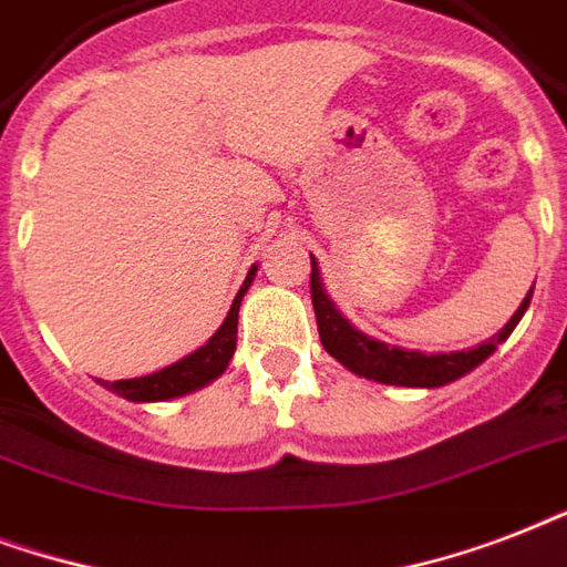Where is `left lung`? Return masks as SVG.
Instances as JSON below:
<instances>
[{"label": "left lung", "mask_w": 567, "mask_h": 567, "mask_svg": "<svg viewBox=\"0 0 567 567\" xmlns=\"http://www.w3.org/2000/svg\"><path fill=\"white\" fill-rule=\"evenodd\" d=\"M533 291L524 297L518 311L512 315L506 327L483 341L480 347L471 350H458V353H417V350H400V347H388L382 341H373L364 332L353 329L347 323V318L332 306V300L323 291L318 274V261L311 258V306H315V318H318L320 344L327 347V353L332 359L350 368L353 373L364 379H377L385 385H405V388H439L447 385L453 379L465 377L467 371H474L476 364L485 362L488 355L497 350L512 336V329L518 327V320L524 318Z\"/></svg>", "instance_id": "1"}]
</instances>
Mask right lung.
<instances>
[{
	"mask_svg": "<svg viewBox=\"0 0 567 567\" xmlns=\"http://www.w3.org/2000/svg\"><path fill=\"white\" fill-rule=\"evenodd\" d=\"M252 276H256V267L247 274L238 297L231 302L229 315L223 320V327L214 332L208 344L199 347L188 359H182V362L171 364V368H164L158 373L137 379H117V382H102V385L114 391V394L126 396L132 403H153V400H171V396L188 394V391H196V388L208 385L212 379L220 377L226 371V364H229L231 353H235V341H238V309L249 282H252Z\"/></svg>",
	"mask_w": 567,
	"mask_h": 567,
	"instance_id": "1",
	"label": "right lung"
}]
</instances>
